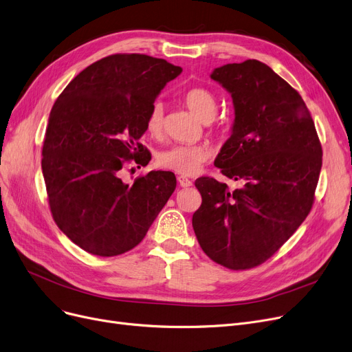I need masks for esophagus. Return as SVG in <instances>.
I'll use <instances>...</instances> for the list:
<instances>
[{"label": "esophagus", "mask_w": 352, "mask_h": 352, "mask_svg": "<svg viewBox=\"0 0 352 352\" xmlns=\"http://www.w3.org/2000/svg\"><path fill=\"white\" fill-rule=\"evenodd\" d=\"M178 184H179V187H182V188H188V187L192 186V181L188 179L187 177H184V175H179V177H178Z\"/></svg>", "instance_id": "esophagus-1"}]
</instances>
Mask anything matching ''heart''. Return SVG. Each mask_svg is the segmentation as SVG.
I'll use <instances>...</instances> for the list:
<instances>
[{"instance_id":"heart-1","label":"heart","mask_w":352,"mask_h":352,"mask_svg":"<svg viewBox=\"0 0 352 352\" xmlns=\"http://www.w3.org/2000/svg\"><path fill=\"white\" fill-rule=\"evenodd\" d=\"M184 102L187 108L203 122L212 119L217 112V100L206 87H191L186 91ZM164 128V104L157 100L151 106L146 118V129L149 135L160 136ZM211 148L206 144L173 145L158 152L157 162L161 168L181 175H192L200 166L210 160Z\"/></svg>"}]
</instances>
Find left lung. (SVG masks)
I'll return each mask as SVG.
<instances>
[{
    "label": "left lung",
    "instance_id": "1",
    "mask_svg": "<svg viewBox=\"0 0 352 352\" xmlns=\"http://www.w3.org/2000/svg\"><path fill=\"white\" fill-rule=\"evenodd\" d=\"M210 78L230 94L234 108L230 138L214 165L241 187L198 178L203 203L192 228L211 261L250 269L278 252L307 219L322 148L300 95L265 63H228Z\"/></svg>",
    "mask_w": 352,
    "mask_h": 352
}]
</instances>
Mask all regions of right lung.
Masks as SVG:
<instances>
[{"mask_svg":"<svg viewBox=\"0 0 352 352\" xmlns=\"http://www.w3.org/2000/svg\"><path fill=\"white\" fill-rule=\"evenodd\" d=\"M182 72L164 58L113 54L82 70L53 106L41 170L56 224L96 256H118L145 237L177 187L170 171H149L132 186L120 171L146 165L140 144L146 118L168 82Z\"/></svg>","mask_w":352,"mask_h":352,"instance_id":"obj_1","label":"right lung"}]
</instances>
